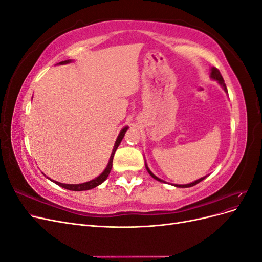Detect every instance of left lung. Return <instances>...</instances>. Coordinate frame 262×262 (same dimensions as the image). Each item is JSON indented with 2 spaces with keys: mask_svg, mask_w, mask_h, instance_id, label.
<instances>
[{
  "mask_svg": "<svg viewBox=\"0 0 262 262\" xmlns=\"http://www.w3.org/2000/svg\"><path fill=\"white\" fill-rule=\"evenodd\" d=\"M211 78H213V80L217 81V82L220 83V85H221L222 87H223V90L227 93V89H226V85H225V83H224L223 76L221 75L220 71H219L216 68H212V69H211ZM145 167H146V169H147V171H148L149 175L152 176L154 179H156V180H158V181H161V182H165L164 180H162V179H160L158 177H156V176L154 175V173L148 169V167L146 166V164H145ZM204 178H205V177L200 178V179H198V180H195V181L191 182V184H188V185H173V186H175V187H178V188H189V187H192V186H195L196 184H199V182H200V181H202Z\"/></svg>",
  "mask_w": 262,
  "mask_h": 262,
  "instance_id": "obj_1",
  "label": "left lung"
}]
</instances>
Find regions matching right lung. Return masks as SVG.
<instances>
[{"mask_svg":"<svg viewBox=\"0 0 262 262\" xmlns=\"http://www.w3.org/2000/svg\"><path fill=\"white\" fill-rule=\"evenodd\" d=\"M70 62H71V60L62 61V62L59 63V64H67V63H70ZM126 130H128V126H125V128H123V129L120 131V133H119V136H118V138H117V140H116V143H115L114 149H113V153H112V155H110L109 163H108V165H107V167H106V169H105L104 171H102V172L100 173V175H99L98 177H96V178L91 180V181H87V182H84V184H78V185H68V184H61V182L54 181V180H52V181L54 182V184L59 185L60 187L64 188V189H68V190H72V191H83V190H90V189H93V188H95V187L99 186L100 184H102V182H104V181L107 179L110 170H112L114 155H115V153H116V150H117L119 144H120V142L122 141V139H123V137H124V133H125Z\"/></svg>","mask_w":262,"mask_h":262,"instance_id":"add662e5","label":"right lung"}]
</instances>
